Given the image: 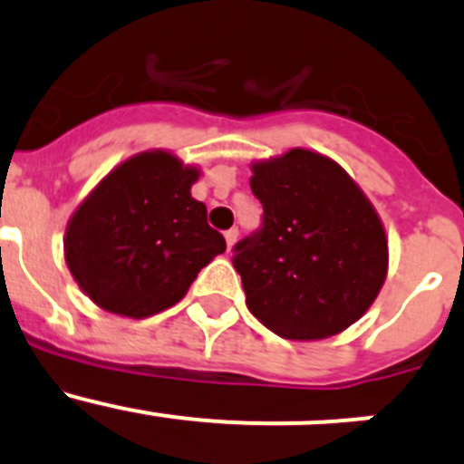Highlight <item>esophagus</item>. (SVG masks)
<instances>
[{
  "label": "esophagus",
  "instance_id": "34e87169",
  "mask_svg": "<svg viewBox=\"0 0 464 464\" xmlns=\"http://www.w3.org/2000/svg\"><path fill=\"white\" fill-rule=\"evenodd\" d=\"M224 240H227V249L231 251L237 240V228H228V231H224Z\"/></svg>",
  "mask_w": 464,
  "mask_h": 464
}]
</instances>
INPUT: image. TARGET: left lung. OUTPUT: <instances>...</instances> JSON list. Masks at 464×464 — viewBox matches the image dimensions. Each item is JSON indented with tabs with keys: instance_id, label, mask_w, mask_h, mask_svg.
I'll use <instances>...</instances> for the list:
<instances>
[{
	"instance_id": "1",
	"label": "left lung",
	"mask_w": 464,
	"mask_h": 464,
	"mask_svg": "<svg viewBox=\"0 0 464 464\" xmlns=\"http://www.w3.org/2000/svg\"><path fill=\"white\" fill-rule=\"evenodd\" d=\"M262 228L236 245L246 307L283 339L316 341L357 323L388 274L375 206L325 154L292 148L251 163Z\"/></svg>"
}]
</instances>
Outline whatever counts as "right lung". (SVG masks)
Here are the masks:
<instances>
[{"instance_id":"add662e5","label":"right lung","mask_w":464,"mask_h":464,"mask_svg":"<svg viewBox=\"0 0 464 464\" xmlns=\"http://www.w3.org/2000/svg\"><path fill=\"white\" fill-rule=\"evenodd\" d=\"M198 166L148 150L107 172L73 210L64 260L101 310L128 319L159 314L186 296L202 266L224 254L222 233L190 195Z\"/></svg>"}]
</instances>
